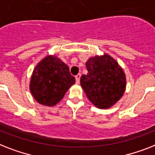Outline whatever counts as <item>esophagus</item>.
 <instances>
[{"label":"esophagus","mask_w":155,"mask_h":155,"mask_svg":"<svg viewBox=\"0 0 155 155\" xmlns=\"http://www.w3.org/2000/svg\"><path fill=\"white\" fill-rule=\"evenodd\" d=\"M80 77H81V75L80 74H77V75H75V81L77 84L80 83Z\"/></svg>","instance_id":"1"}]
</instances>
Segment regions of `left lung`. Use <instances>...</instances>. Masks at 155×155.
<instances>
[{"label": "left lung", "mask_w": 155, "mask_h": 155, "mask_svg": "<svg viewBox=\"0 0 155 155\" xmlns=\"http://www.w3.org/2000/svg\"><path fill=\"white\" fill-rule=\"evenodd\" d=\"M86 67L88 73L82 75L80 84L87 97L98 108H110L125 92L124 71L107 54L90 58Z\"/></svg>", "instance_id": "left-lung-1"}]
</instances>
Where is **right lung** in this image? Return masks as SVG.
I'll return each mask as SVG.
<instances>
[{
  "label": "right lung",
  "mask_w": 155,
  "mask_h": 155,
  "mask_svg": "<svg viewBox=\"0 0 155 155\" xmlns=\"http://www.w3.org/2000/svg\"><path fill=\"white\" fill-rule=\"evenodd\" d=\"M75 82L68 65L56 56H48L33 70L29 88L39 104L52 107L63 99Z\"/></svg>",
  "instance_id": "1"
}]
</instances>
